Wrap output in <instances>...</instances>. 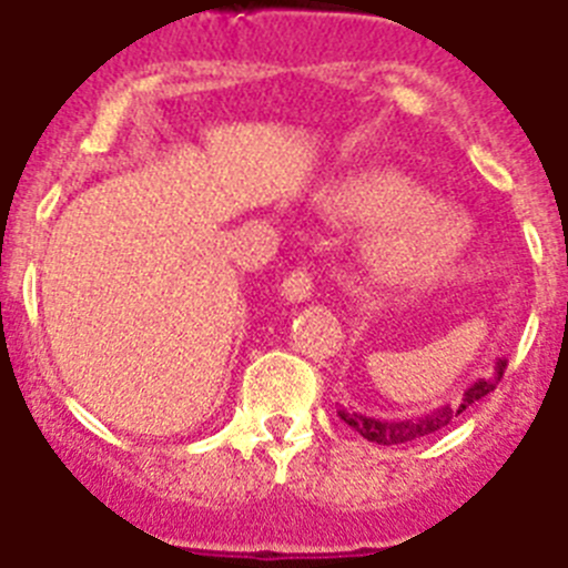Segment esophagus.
I'll return each instance as SVG.
<instances>
[{
  "label": "esophagus",
  "instance_id": "1",
  "mask_svg": "<svg viewBox=\"0 0 568 568\" xmlns=\"http://www.w3.org/2000/svg\"><path fill=\"white\" fill-rule=\"evenodd\" d=\"M311 291H314V277H311L308 272H291L288 277L280 283V294H283V300H288V303H305L311 296Z\"/></svg>",
  "mask_w": 568,
  "mask_h": 568
}]
</instances>
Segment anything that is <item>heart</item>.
Returning a JSON list of instances; mask_svg holds the SVG:
<instances>
[{
	"label": "heart",
	"mask_w": 568,
	"mask_h": 568,
	"mask_svg": "<svg viewBox=\"0 0 568 568\" xmlns=\"http://www.w3.org/2000/svg\"><path fill=\"white\" fill-rule=\"evenodd\" d=\"M334 209L351 223L376 226L371 260L396 283H422L444 274L469 243L464 212L430 203V192L393 170H373L342 183Z\"/></svg>",
	"instance_id": "1"
}]
</instances>
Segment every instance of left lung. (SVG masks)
<instances>
[{
	"mask_svg": "<svg viewBox=\"0 0 568 568\" xmlns=\"http://www.w3.org/2000/svg\"><path fill=\"white\" fill-rule=\"evenodd\" d=\"M504 367H507V359H498V362H495L493 376H487V379L469 382V385L464 387V393L456 398V402H449V405H442V407H433V410L424 413V416L393 418V422H387V418L362 416V413L345 410V407H342L339 418L345 424H351V427H354V430L359 433L362 438H367V442H376V444L416 442V438L444 430L449 422H456L462 413H467L469 407L478 402V398H484L487 393H493L495 385L500 382V376H504Z\"/></svg>",
	"mask_w": 568,
	"mask_h": 568,
	"instance_id": "obj_1",
	"label": "left lung"
}]
</instances>
